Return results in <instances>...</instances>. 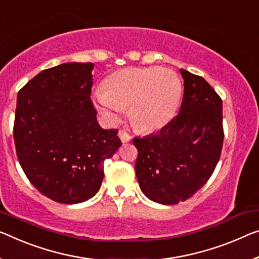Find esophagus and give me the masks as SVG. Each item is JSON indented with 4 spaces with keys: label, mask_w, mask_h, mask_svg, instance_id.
Segmentation results:
<instances>
[{
    "label": "esophagus",
    "mask_w": 259,
    "mask_h": 259,
    "mask_svg": "<svg viewBox=\"0 0 259 259\" xmlns=\"http://www.w3.org/2000/svg\"><path fill=\"white\" fill-rule=\"evenodd\" d=\"M118 135H119V138H120V140H121V142H122V143H125V142H130L131 140H132V137H131V135H130L128 133L125 132V131H122V130L119 131Z\"/></svg>",
    "instance_id": "1"
}]
</instances>
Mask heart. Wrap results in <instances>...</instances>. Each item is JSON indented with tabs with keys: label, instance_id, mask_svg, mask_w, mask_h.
Returning a JSON list of instances; mask_svg holds the SVG:
<instances>
[{
	"label": "heart",
	"instance_id": "1",
	"mask_svg": "<svg viewBox=\"0 0 259 259\" xmlns=\"http://www.w3.org/2000/svg\"><path fill=\"white\" fill-rule=\"evenodd\" d=\"M182 94V82L172 70L143 67L109 75L104 89L95 93V101L107 121L118 122L128 106L134 126L142 132H154L176 116Z\"/></svg>",
	"mask_w": 259,
	"mask_h": 259
}]
</instances>
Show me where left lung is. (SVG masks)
Listing matches in <instances>:
<instances>
[{
	"label": "left lung",
	"mask_w": 259,
	"mask_h": 259,
	"mask_svg": "<svg viewBox=\"0 0 259 259\" xmlns=\"http://www.w3.org/2000/svg\"><path fill=\"white\" fill-rule=\"evenodd\" d=\"M181 74L184 97L180 113L156 134L133 139L140 189L163 205L184 201L206 184L224 142L220 96L201 76L184 69Z\"/></svg>",
	"instance_id": "1"
}]
</instances>
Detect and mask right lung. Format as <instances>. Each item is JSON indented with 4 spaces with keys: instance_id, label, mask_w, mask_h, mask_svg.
I'll use <instances>...</instances> for the list:
<instances>
[{
    "instance_id": "add662e5",
    "label": "right lung",
    "mask_w": 259,
    "mask_h": 259,
    "mask_svg": "<svg viewBox=\"0 0 259 259\" xmlns=\"http://www.w3.org/2000/svg\"><path fill=\"white\" fill-rule=\"evenodd\" d=\"M94 63L45 69L19 90L14 139L18 161L35 189L62 204L98 192L104 161L121 146L118 130L99 126L90 101Z\"/></svg>"
}]
</instances>
